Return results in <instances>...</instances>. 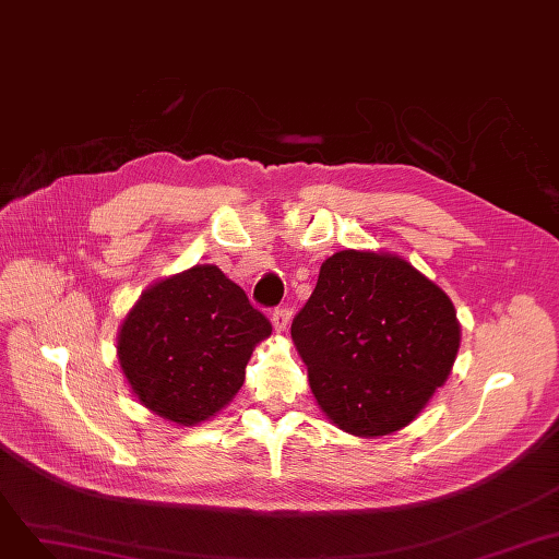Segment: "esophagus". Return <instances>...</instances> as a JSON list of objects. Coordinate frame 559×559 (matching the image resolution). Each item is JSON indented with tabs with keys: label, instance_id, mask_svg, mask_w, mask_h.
Segmentation results:
<instances>
[{
	"label": "esophagus",
	"instance_id": "obj_1",
	"mask_svg": "<svg viewBox=\"0 0 559 559\" xmlns=\"http://www.w3.org/2000/svg\"><path fill=\"white\" fill-rule=\"evenodd\" d=\"M287 322H290V311H287L285 306H281V308H276V311L272 313V324H274V329L278 334H283L285 329H287Z\"/></svg>",
	"mask_w": 559,
	"mask_h": 559
}]
</instances>
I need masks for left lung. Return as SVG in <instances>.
I'll return each mask as SVG.
<instances>
[{
    "label": "left lung",
    "instance_id": "obj_1",
    "mask_svg": "<svg viewBox=\"0 0 559 559\" xmlns=\"http://www.w3.org/2000/svg\"><path fill=\"white\" fill-rule=\"evenodd\" d=\"M324 415L357 438L417 419L451 373L461 324L444 290L391 253L338 251L293 320Z\"/></svg>",
    "mask_w": 559,
    "mask_h": 559
}]
</instances>
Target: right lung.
Here are the masks:
<instances>
[{"instance_id": "add662e5", "label": "right lung", "mask_w": 559, "mask_h": 559, "mask_svg": "<svg viewBox=\"0 0 559 559\" xmlns=\"http://www.w3.org/2000/svg\"><path fill=\"white\" fill-rule=\"evenodd\" d=\"M272 324L214 264H195L144 290L117 338L138 401L179 426L214 417L241 389L253 347Z\"/></svg>"}]
</instances>
